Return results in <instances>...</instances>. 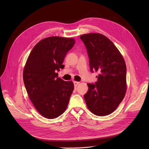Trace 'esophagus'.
I'll return each mask as SVG.
<instances>
[{
  "instance_id": "1",
  "label": "esophagus",
  "mask_w": 149,
  "mask_h": 149,
  "mask_svg": "<svg viewBox=\"0 0 149 149\" xmlns=\"http://www.w3.org/2000/svg\"><path fill=\"white\" fill-rule=\"evenodd\" d=\"M79 84V82L78 81H74V86L77 87V86Z\"/></svg>"
}]
</instances>
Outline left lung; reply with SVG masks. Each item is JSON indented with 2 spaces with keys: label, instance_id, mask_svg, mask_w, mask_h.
Instances as JSON below:
<instances>
[{
  "label": "left lung",
  "instance_id": "left-lung-1",
  "mask_svg": "<svg viewBox=\"0 0 149 149\" xmlns=\"http://www.w3.org/2000/svg\"><path fill=\"white\" fill-rule=\"evenodd\" d=\"M86 48L91 72L98 71L97 81L88 83L84 95L89 110L98 116L112 113L126 91V65L121 53L106 36L90 33L80 36Z\"/></svg>",
  "mask_w": 149,
  "mask_h": 149
}]
</instances>
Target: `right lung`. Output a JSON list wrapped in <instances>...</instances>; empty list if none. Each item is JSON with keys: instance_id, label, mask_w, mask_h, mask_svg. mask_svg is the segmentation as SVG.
Instances as JSON below:
<instances>
[{"instance_id": "add662e5", "label": "right lung", "mask_w": 149, "mask_h": 149, "mask_svg": "<svg viewBox=\"0 0 149 149\" xmlns=\"http://www.w3.org/2000/svg\"><path fill=\"white\" fill-rule=\"evenodd\" d=\"M74 38L50 37L37 43L31 51L23 70V81L30 100L46 118H57L68 105L74 89L72 81L58 77Z\"/></svg>"}]
</instances>
